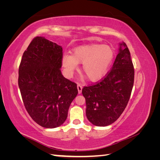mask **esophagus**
Instances as JSON below:
<instances>
[{
	"instance_id": "esophagus-1",
	"label": "esophagus",
	"mask_w": 160,
	"mask_h": 160,
	"mask_svg": "<svg viewBox=\"0 0 160 160\" xmlns=\"http://www.w3.org/2000/svg\"><path fill=\"white\" fill-rule=\"evenodd\" d=\"M82 89H83V88H82V86L80 85V84H77V89H78V93L79 94H81V92H82Z\"/></svg>"
}]
</instances>
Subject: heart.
Masks as SVG:
<instances>
[{
  "label": "heart",
  "instance_id": "1",
  "mask_svg": "<svg viewBox=\"0 0 160 160\" xmlns=\"http://www.w3.org/2000/svg\"><path fill=\"white\" fill-rule=\"evenodd\" d=\"M112 47L103 44L81 45L72 49V54L66 53L61 58V64L67 76L71 77L82 64L81 71L91 82H97L107 74L114 59Z\"/></svg>",
  "mask_w": 160,
  "mask_h": 160
}]
</instances>
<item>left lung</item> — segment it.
I'll return each mask as SVG.
<instances>
[{
	"instance_id": "8db88e82",
	"label": "left lung",
	"mask_w": 160,
	"mask_h": 160,
	"mask_svg": "<svg viewBox=\"0 0 160 160\" xmlns=\"http://www.w3.org/2000/svg\"><path fill=\"white\" fill-rule=\"evenodd\" d=\"M119 52L112 68L98 84L85 87L86 116L94 125L105 127L117 120L129 101L134 81L133 65L124 42L119 43Z\"/></svg>"
}]
</instances>
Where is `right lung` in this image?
<instances>
[{"mask_svg":"<svg viewBox=\"0 0 160 160\" xmlns=\"http://www.w3.org/2000/svg\"><path fill=\"white\" fill-rule=\"evenodd\" d=\"M62 47L37 37L24 52L18 69V88L25 107L41 126L55 128L67 118L78 90L62 75Z\"/></svg>","mask_w":160,"mask_h":160,"instance_id":"obj_1","label":"right lung"}]
</instances>
